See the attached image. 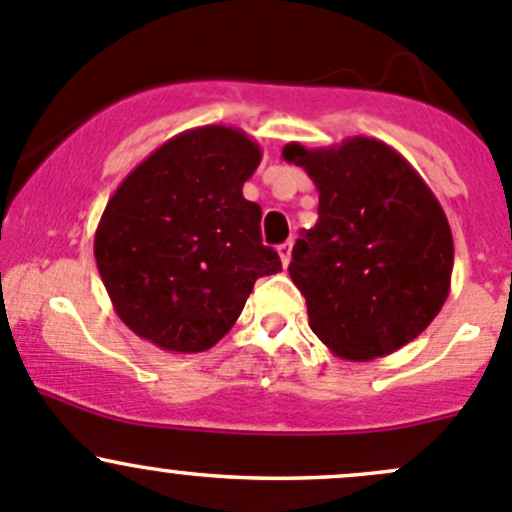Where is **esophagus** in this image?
I'll return each mask as SVG.
<instances>
[{
  "label": "esophagus",
  "mask_w": 512,
  "mask_h": 512,
  "mask_svg": "<svg viewBox=\"0 0 512 512\" xmlns=\"http://www.w3.org/2000/svg\"><path fill=\"white\" fill-rule=\"evenodd\" d=\"M277 252H280V260H282V265H289V260H292V240L289 242H282L280 247H277Z\"/></svg>",
  "instance_id": "1"
}]
</instances>
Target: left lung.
<instances>
[{"mask_svg":"<svg viewBox=\"0 0 512 512\" xmlns=\"http://www.w3.org/2000/svg\"><path fill=\"white\" fill-rule=\"evenodd\" d=\"M282 158L319 190L317 225L302 230L289 262L312 332L349 361L409 344L451 292V225L426 180L366 136L329 148L287 143Z\"/></svg>","mask_w":512,"mask_h":512,"instance_id":"left-lung-1","label":"left lung"}]
</instances>
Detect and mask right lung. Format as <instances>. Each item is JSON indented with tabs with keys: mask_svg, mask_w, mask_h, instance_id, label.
<instances>
[{
	"mask_svg": "<svg viewBox=\"0 0 512 512\" xmlns=\"http://www.w3.org/2000/svg\"><path fill=\"white\" fill-rule=\"evenodd\" d=\"M262 151L245 131L178 133L131 170L96 227L94 255L113 309L165 352L215 347L260 277L282 272L262 245V210L242 195Z\"/></svg>",
	"mask_w": 512,
	"mask_h": 512,
	"instance_id": "right-lung-1",
	"label": "right lung"
}]
</instances>
